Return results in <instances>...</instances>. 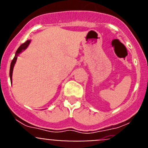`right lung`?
I'll return each instance as SVG.
<instances>
[{
	"instance_id": "obj_1",
	"label": "right lung",
	"mask_w": 148,
	"mask_h": 148,
	"mask_svg": "<svg viewBox=\"0 0 148 148\" xmlns=\"http://www.w3.org/2000/svg\"><path fill=\"white\" fill-rule=\"evenodd\" d=\"M30 42H31V40H27L26 42H25V43L22 44V45L20 46L19 47H18L17 50H16V53H15V56L14 57V58H13V60H12V62H11V64H10V81H11V82L12 81V72H13V69H14V66L15 63H16V60H17V57L19 55L20 53L22 51H23L25 50V49H26L27 47H28V45H30Z\"/></svg>"
}]
</instances>
